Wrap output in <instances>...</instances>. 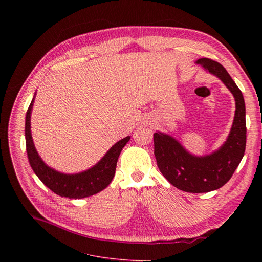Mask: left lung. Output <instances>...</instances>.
I'll use <instances>...</instances> for the list:
<instances>
[{
	"mask_svg": "<svg viewBox=\"0 0 262 262\" xmlns=\"http://www.w3.org/2000/svg\"><path fill=\"white\" fill-rule=\"evenodd\" d=\"M195 63L221 79L235 99V118L227 139L211 154L196 156L189 153L174 137L156 132L154 154L160 172L171 185L190 193H204L223 187L244 156L245 104L242 92L222 64L209 58H200Z\"/></svg>",
	"mask_w": 262,
	"mask_h": 262,
	"instance_id": "obj_1",
	"label": "left lung"
}]
</instances>
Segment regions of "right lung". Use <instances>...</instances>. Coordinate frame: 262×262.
<instances>
[{
  "instance_id": "obj_1",
  "label": "right lung",
  "mask_w": 262,
  "mask_h": 262,
  "mask_svg": "<svg viewBox=\"0 0 262 262\" xmlns=\"http://www.w3.org/2000/svg\"><path fill=\"white\" fill-rule=\"evenodd\" d=\"M35 96L36 93L34 94V98L29 109H27L25 117L26 152L33 171L41 182L59 196L69 199H84L99 193L112 183L121 150L129 141L130 137L127 136L115 143L98 163H95L93 167L86 171L75 174L58 172L49 167L41 159L33 141L31 132V115Z\"/></svg>"
}]
</instances>
